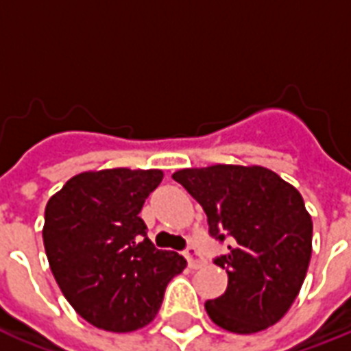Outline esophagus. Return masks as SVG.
<instances>
[{
	"instance_id": "esophagus-1",
	"label": "esophagus",
	"mask_w": 351,
	"mask_h": 351,
	"mask_svg": "<svg viewBox=\"0 0 351 351\" xmlns=\"http://www.w3.org/2000/svg\"><path fill=\"white\" fill-rule=\"evenodd\" d=\"M184 256H186V259H188V265H190L191 269H199L201 265L205 263L203 258L199 256V250L195 248V246H188V248L184 250Z\"/></svg>"
}]
</instances>
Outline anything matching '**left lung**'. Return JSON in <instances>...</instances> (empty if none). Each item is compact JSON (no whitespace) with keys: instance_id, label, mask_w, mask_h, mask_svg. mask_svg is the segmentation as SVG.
<instances>
[{"instance_id":"8db88e82","label":"left lung","mask_w":351,"mask_h":351,"mask_svg":"<svg viewBox=\"0 0 351 351\" xmlns=\"http://www.w3.org/2000/svg\"><path fill=\"white\" fill-rule=\"evenodd\" d=\"M173 178L203 206L210 237L229 243L214 259L228 272V289L205 302L208 317L239 335L280 322L312 256V218L301 193L259 165L180 169Z\"/></svg>"}]
</instances>
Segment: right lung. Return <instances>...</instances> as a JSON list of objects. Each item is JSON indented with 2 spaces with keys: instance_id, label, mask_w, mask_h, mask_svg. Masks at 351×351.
Returning a JSON list of instances; mask_svg holds the SVG:
<instances>
[{
  "instance_id": "right-lung-1",
  "label": "right lung",
  "mask_w": 351,
  "mask_h": 351,
  "mask_svg": "<svg viewBox=\"0 0 351 351\" xmlns=\"http://www.w3.org/2000/svg\"><path fill=\"white\" fill-rule=\"evenodd\" d=\"M160 169H103L73 176L45 208L43 243L58 286L88 324L112 332L152 322L165 287L186 269L158 250L138 216Z\"/></svg>"
}]
</instances>
